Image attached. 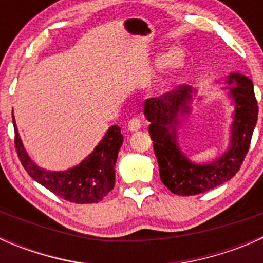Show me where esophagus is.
I'll list each match as a JSON object with an SVG mask.
<instances>
[{"mask_svg":"<svg viewBox=\"0 0 263 263\" xmlns=\"http://www.w3.org/2000/svg\"><path fill=\"white\" fill-rule=\"evenodd\" d=\"M141 126H142L141 119L137 118V117H136V118H131L128 121V129H129V131H132V132L137 131V129L141 128Z\"/></svg>","mask_w":263,"mask_h":263,"instance_id":"34e87169","label":"esophagus"}]
</instances>
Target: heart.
<instances>
[{
  "label": "heart",
  "mask_w": 263,
  "mask_h": 263,
  "mask_svg": "<svg viewBox=\"0 0 263 263\" xmlns=\"http://www.w3.org/2000/svg\"><path fill=\"white\" fill-rule=\"evenodd\" d=\"M184 65V52L179 47L171 48L164 53L159 60V70L161 72V82L165 84L171 79H173L181 71ZM109 103L108 99H103L100 102V108H105Z\"/></svg>",
  "instance_id": "1"
}]
</instances>
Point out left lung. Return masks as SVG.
Masks as SVG:
<instances>
[{"label":"left lung","instance_id":"1","mask_svg":"<svg viewBox=\"0 0 263 263\" xmlns=\"http://www.w3.org/2000/svg\"><path fill=\"white\" fill-rule=\"evenodd\" d=\"M229 91L235 103L229 150L209 164H195L183 155L177 144L176 128L179 113L190 112L192 87L184 85L160 98L145 102L148 132L158 159L160 179L174 195L193 196L228 182L238 173L251 145L258 117L253 82L240 73H230Z\"/></svg>","mask_w":263,"mask_h":263}]
</instances>
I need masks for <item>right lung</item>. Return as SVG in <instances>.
Instances as JSON below:
<instances>
[{
    "instance_id": "add662e5",
    "label": "right lung",
    "mask_w": 263,
    "mask_h": 263,
    "mask_svg": "<svg viewBox=\"0 0 263 263\" xmlns=\"http://www.w3.org/2000/svg\"><path fill=\"white\" fill-rule=\"evenodd\" d=\"M15 147L18 159L29 176L42 185L75 203H97L115 187L116 161L123 144V136L118 126H112L91 154L78 166L65 172H49L39 168L26 154L17 127L15 124Z\"/></svg>"
}]
</instances>
